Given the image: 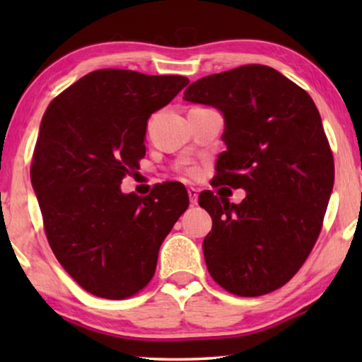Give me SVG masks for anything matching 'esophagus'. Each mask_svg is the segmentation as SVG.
<instances>
[{
  "instance_id": "obj_1",
  "label": "esophagus",
  "mask_w": 362,
  "mask_h": 362,
  "mask_svg": "<svg viewBox=\"0 0 362 362\" xmlns=\"http://www.w3.org/2000/svg\"><path fill=\"white\" fill-rule=\"evenodd\" d=\"M187 196H189L191 204L196 206L197 204V196H199V191L194 189V187H189V189H187Z\"/></svg>"
}]
</instances>
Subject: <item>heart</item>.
Masks as SVG:
<instances>
[{
	"mask_svg": "<svg viewBox=\"0 0 362 362\" xmlns=\"http://www.w3.org/2000/svg\"><path fill=\"white\" fill-rule=\"evenodd\" d=\"M192 175H194V173H192Z\"/></svg>",
	"mask_w": 362,
	"mask_h": 362,
	"instance_id": "1",
	"label": "heart"
}]
</instances>
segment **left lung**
Masks as SVG:
<instances>
[{"instance_id":"left-lung-1","label":"left lung","mask_w":362,"mask_h":362,"mask_svg":"<svg viewBox=\"0 0 362 362\" xmlns=\"http://www.w3.org/2000/svg\"><path fill=\"white\" fill-rule=\"evenodd\" d=\"M186 102L224 117L214 185L242 187L234 204L201 192L212 217L202 242L207 270L240 296L285 285L310 255L334 182V163L315 102L275 69L252 64L192 82Z\"/></svg>"}]
</instances>
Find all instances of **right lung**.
<instances>
[{"mask_svg":"<svg viewBox=\"0 0 362 362\" xmlns=\"http://www.w3.org/2000/svg\"><path fill=\"white\" fill-rule=\"evenodd\" d=\"M189 81L120 69L87 74L44 113L31 182L49 245L88 293L122 300L153 279L158 252L189 206L185 186L122 192L127 173L145 156L151 113Z\"/></svg>","mask_w":362,"mask_h":362,"instance_id":"obj_1","label":"right lung"}]
</instances>
